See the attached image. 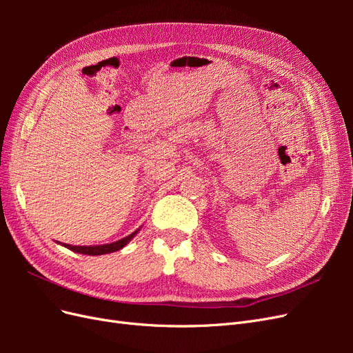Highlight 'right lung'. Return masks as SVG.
<instances>
[{
	"label": "right lung",
	"mask_w": 353,
	"mask_h": 353,
	"mask_svg": "<svg viewBox=\"0 0 353 353\" xmlns=\"http://www.w3.org/2000/svg\"><path fill=\"white\" fill-rule=\"evenodd\" d=\"M140 231V228H138L137 231H134L132 234H130V236H126L121 240L117 241H113L110 244H97V245H72V244H66V243H60L57 241L59 244L65 245L66 249L72 250V252H77V253H81V254H90V256H99V254H105V253H113V252H117L123 249L125 245L130 243L135 236L137 232Z\"/></svg>",
	"instance_id": "obj_1"
}]
</instances>
